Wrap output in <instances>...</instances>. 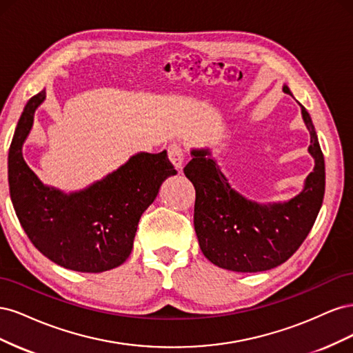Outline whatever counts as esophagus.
Wrapping results in <instances>:
<instances>
[{
    "mask_svg": "<svg viewBox=\"0 0 353 353\" xmlns=\"http://www.w3.org/2000/svg\"><path fill=\"white\" fill-rule=\"evenodd\" d=\"M168 156H169L170 162H172V165L175 166V169H178V170L183 169V165H184V150H183V147H181L176 143L170 144L168 147Z\"/></svg>",
    "mask_w": 353,
    "mask_h": 353,
    "instance_id": "34e87169",
    "label": "esophagus"
}]
</instances>
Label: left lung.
Segmentation results:
<instances>
[{"label":"left lung","mask_w":353,"mask_h":353,"mask_svg":"<svg viewBox=\"0 0 353 353\" xmlns=\"http://www.w3.org/2000/svg\"><path fill=\"white\" fill-rule=\"evenodd\" d=\"M285 94H293L283 85ZM311 135L307 152L314 170L303 190L284 203L245 199L221 172L209 148H193L185 176L196 188L194 230L203 254L219 268L234 272H261L284 263L301 248L321 209L325 191V165L311 116L301 104Z\"/></svg>","instance_id":"left-lung-1"}]
</instances>
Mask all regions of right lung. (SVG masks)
<instances>
[{"label": "right lung", "instance_id": "right-lung-1", "mask_svg": "<svg viewBox=\"0 0 353 353\" xmlns=\"http://www.w3.org/2000/svg\"><path fill=\"white\" fill-rule=\"evenodd\" d=\"M46 90L32 97L17 122L8 152V185L20 225L54 263L78 272H104L131 254L138 222L168 176L176 174L166 150L137 153L90 187L63 193L41 183L22 147Z\"/></svg>", "mask_w": 353, "mask_h": 353}]
</instances>
